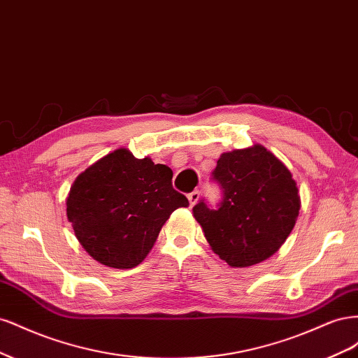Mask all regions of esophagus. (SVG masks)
<instances>
[{"label": "esophagus", "mask_w": 358, "mask_h": 358, "mask_svg": "<svg viewBox=\"0 0 358 358\" xmlns=\"http://www.w3.org/2000/svg\"><path fill=\"white\" fill-rule=\"evenodd\" d=\"M188 200H189V206H194L199 200H200V191H192L191 194H188Z\"/></svg>", "instance_id": "1"}]
</instances>
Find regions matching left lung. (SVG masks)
Masks as SVG:
<instances>
[{"mask_svg": "<svg viewBox=\"0 0 358 358\" xmlns=\"http://www.w3.org/2000/svg\"><path fill=\"white\" fill-rule=\"evenodd\" d=\"M213 179L222 187L218 209L192 208L212 251L231 267H249L272 257L292 231L300 210L296 180L263 145L221 154Z\"/></svg>", "mask_w": 358, "mask_h": 358, "instance_id": "obj_1", "label": "left lung"}]
</instances>
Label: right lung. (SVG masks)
Here are the masks:
<instances>
[{
  "instance_id": "add662e5",
  "label": "right lung",
  "mask_w": 358,
  "mask_h": 358,
  "mask_svg": "<svg viewBox=\"0 0 358 358\" xmlns=\"http://www.w3.org/2000/svg\"><path fill=\"white\" fill-rule=\"evenodd\" d=\"M171 178L170 167L127 148L95 161L76 178L66 201L76 239L107 267L138 266L170 215L189 206Z\"/></svg>"
}]
</instances>
